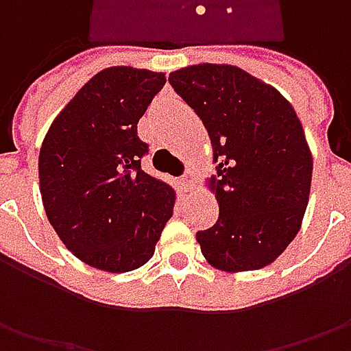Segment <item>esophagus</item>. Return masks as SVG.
<instances>
[{"mask_svg":"<svg viewBox=\"0 0 351 351\" xmlns=\"http://www.w3.org/2000/svg\"><path fill=\"white\" fill-rule=\"evenodd\" d=\"M182 183H183V187L187 189V191H191L193 187H195V183H197V171L195 169H187L185 173L182 176Z\"/></svg>","mask_w":351,"mask_h":351,"instance_id":"1","label":"esophagus"}]
</instances>
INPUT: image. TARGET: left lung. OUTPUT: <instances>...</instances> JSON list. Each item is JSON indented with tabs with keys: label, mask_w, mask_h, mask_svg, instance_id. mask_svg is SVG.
Here are the masks:
<instances>
[{
	"label": "left lung",
	"mask_w": 351,
	"mask_h": 351,
	"mask_svg": "<svg viewBox=\"0 0 351 351\" xmlns=\"http://www.w3.org/2000/svg\"><path fill=\"white\" fill-rule=\"evenodd\" d=\"M168 82L209 130L219 162V221L197 232L201 252L223 271L260 269L289 246L308 203L301 121L277 89L236 66H189Z\"/></svg>",
	"instance_id": "obj_1"
}]
</instances>
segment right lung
Returning <instances> with one entry per match:
<instances>
[{
    "label": "right lung",
    "instance_id": "right-lung-1",
    "mask_svg": "<svg viewBox=\"0 0 351 351\" xmlns=\"http://www.w3.org/2000/svg\"><path fill=\"white\" fill-rule=\"evenodd\" d=\"M166 75L128 66L95 74L48 128L40 195L66 248L91 267L123 274L154 256L176 193L142 169L138 121Z\"/></svg>",
    "mask_w": 351,
    "mask_h": 351
}]
</instances>
